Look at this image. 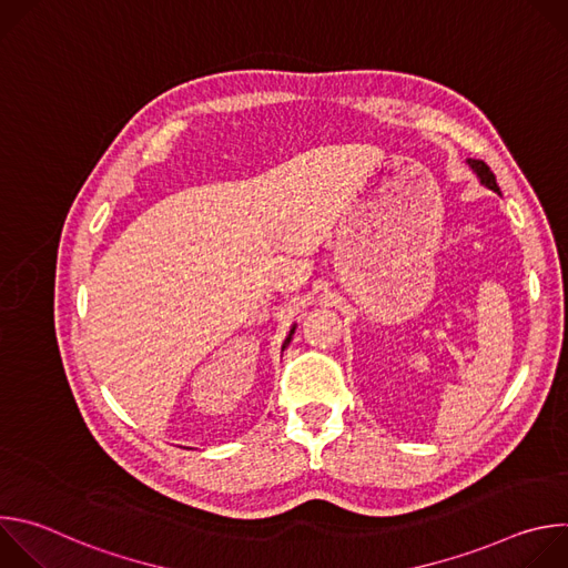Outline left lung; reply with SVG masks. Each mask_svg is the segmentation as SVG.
<instances>
[{
	"instance_id": "obj_1",
	"label": "left lung",
	"mask_w": 568,
	"mask_h": 568,
	"mask_svg": "<svg viewBox=\"0 0 568 568\" xmlns=\"http://www.w3.org/2000/svg\"><path fill=\"white\" fill-rule=\"evenodd\" d=\"M467 164H469V169L476 173V178L480 180V184H483V186H488L490 191L499 193L497 178H495V173L490 171V166L485 164V161H480V159H467Z\"/></svg>"
}]
</instances>
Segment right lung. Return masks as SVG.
<instances>
[{"instance_id": "1", "label": "right lung", "mask_w": 568, "mask_h": 568, "mask_svg": "<svg viewBox=\"0 0 568 568\" xmlns=\"http://www.w3.org/2000/svg\"><path fill=\"white\" fill-rule=\"evenodd\" d=\"M294 328H296V326H292V331H290V335H287V339H285V344H283V348H285V346H287V344H290V339H292V335H294Z\"/></svg>"}]
</instances>
